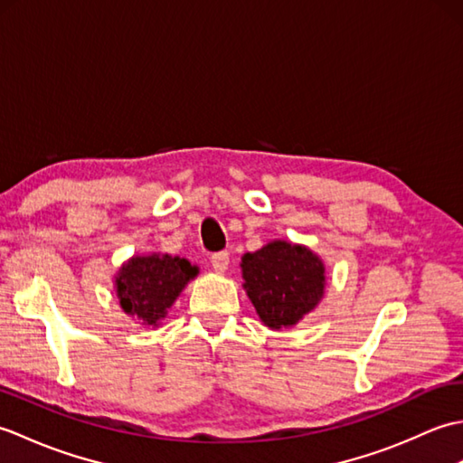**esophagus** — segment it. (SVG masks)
<instances>
[{"label":"esophagus","instance_id":"1","mask_svg":"<svg viewBox=\"0 0 463 463\" xmlns=\"http://www.w3.org/2000/svg\"><path fill=\"white\" fill-rule=\"evenodd\" d=\"M229 262H231L229 260V252H224V250L214 252L213 259H211V264H213L214 272H219V274L226 272V269H229Z\"/></svg>","mask_w":463,"mask_h":463}]
</instances>
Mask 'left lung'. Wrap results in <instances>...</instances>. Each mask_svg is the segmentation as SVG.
<instances>
[{"mask_svg":"<svg viewBox=\"0 0 463 463\" xmlns=\"http://www.w3.org/2000/svg\"><path fill=\"white\" fill-rule=\"evenodd\" d=\"M242 288L264 326L292 328L318 307L326 290V267L317 252L290 241H270L242 254Z\"/></svg>","mask_w":463,"mask_h":463,"instance_id":"8db88e82","label":"left lung"}]
</instances>
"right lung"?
I'll return each mask as SVG.
<instances>
[{"mask_svg": "<svg viewBox=\"0 0 463 463\" xmlns=\"http://www.w3.org/2000/svg\"><path fill=\"white\" fill-rule=\"evenodd\" d=\"M199 267L171 254H133L115 274V292L127 317L145 328H159Z\"/></svg>", "mask_w": 463, "mask_h": 463, "instance_id": "right-lung-1", "label": "right lung"}]
</instances>
